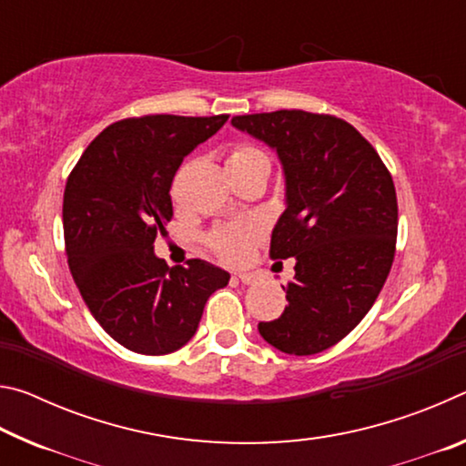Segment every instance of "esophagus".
Segmentation results:
<instances>
[{
	"instance_id": "1",
	"label": "esophagus",
	"mask_w": 466,
	"mask_h": 466,
	"mask_svg": "<svg viewBox=\"0 0 466 466\" xmlns=\"http://www.w3.org/2000/svg\"><path fill=\"white\" fill-rule=\"evenodd\" d=\"M236 278H238L242 283H247V286L258 281V275L257 273H238V275H236Z\"/></svg>"
}]
</instances>
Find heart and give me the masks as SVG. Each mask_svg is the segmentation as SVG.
<instances>
[{
    "label": "heart",
    "instance_id": "b5f03b06",
    "mask_svg": "<svg viewBox=\"0 0 466 466\" xmlns=\"http://www.w3.org/2000/svg\"><path fill=\"white\" fill-rule=\"evenodd\" d=\"M226 167L230 168H269V157L258 149L257 146L250 144H238L230 149L228 154ZM258 236V228L252 222H240L232 226H224L211 234V247L219 257L228 263H238L247 257L250 242Z\"/></svg>",
    "mask_w": 466,
    "mask_h": 466
}]
</instances>
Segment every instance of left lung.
<instances>
[{
  "mask_svg": "<svg viewBox=\"0 0 466 466\" xmlns=\"http://www.w3.org/2000/svg\"><path fill=\"white\" fill-rule=\"evenodd\" d=\"M232 127L269 146L283 170L286 209L273 258H296L279 319L258 333L289 356H314L350 335L389 278L397 193L376 149L330 115L275 110L234 116Z\"/></svg>",
  "mask_w": 466,
  "mask_h": 466,
  "instance_id": "left-lung-1",
  "label": "left lung"
}]
</instances>
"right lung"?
<instances>
[{"mask_svg":"<svg viewBox=\"0 0 466 466\" xmlns=\"http://www.w3.org/2000/svg\"><path fill=\"white\" fill-rule=\"evenodd\" d=\"M228 115H149L113 123L86 147L63 195L69 271L92 317L127 350L167 356L191 341L208 298L230 273L201 258L168 267L154 240L172 218L185 156Z\"/></svg>","mask_w":466,"mask_h":466,"instance_id":"obj_1","label":"right lung"}]
</instances>
